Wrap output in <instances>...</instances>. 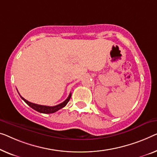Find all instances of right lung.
I'll list each match as a JSON object with an SVG mask.
<instances>
[{"instance_id":"add662e5","label":"right lung","mask_w":157,"mask_h":157,"mask_svg":"<svg viewBox=\"0 0 157 157\" xmlns=\"http://www.w3.org/2000/svg\"><path fill=\"white\" fill-rule=\"evenodd\" d=\"M19 94V92H18ZM71 93H70V94L68 96V97L67 98L66 100H65V101L61 103V104H58L56 105V106H44V105H39V104H34V103H31L29 101H28L27 100H26L25 99H24L22 96H20V97L22 98V99L24 101L25 103L27 105H29V106L32 108L33 109H34L35 111L39 112V113H55L58 110H60V109L63 108L65 106H66V104L68 103L69 100L71 99Z\"/></svg>"}]
</instances>
